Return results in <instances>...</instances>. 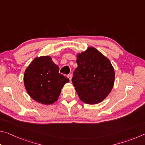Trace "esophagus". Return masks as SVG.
Here are the masks:
<instances>
[{"label":"esophagus","instance_id":"1","mask_svg":"<svg viewBox=\"0 0 145 145\" xmlns=\"http://www.w3.org/2000/svg\"><path fill=\"white\" fill-rule=\"evenodd\" d=\"M68 78H69V79H70V82L72 81V74H70V75H68Z\"/></svg>","mask_w":145,"mask_h":145}]
</instances>
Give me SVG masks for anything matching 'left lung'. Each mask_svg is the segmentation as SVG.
I'll list each match as a JSON object with an SVG mask.
<instances>
[{
	"label": "left lung",
	"mask_w": 145,
	"mask_h": 145,
	"mask_svg": "<svg viewBox=\"0 0 145 145\" xmlns=\"http://www.w3.org/2000/svg\"><path fill=\"white\" fill-rule=\"evenodd\" d=\"M72 82L80 100L97 104L106 98L113 88L115 72L111 61L93 46L77 54Z\"/></svg>",
	"instance_id": "left-lung-1"
}]
</instances>
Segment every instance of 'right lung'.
I'll return each mask as SVG.
<instances>
[{
    "label": "right lung",
    "mask_w": 145,
    "mask_h": 145,
    "mask_svg": "<svg viewBox=\"0 0 145 145\" xmlns=\"http://www.w3.org/2000/svg\"><path fill=\"white\" fill-rule=\"evenodd\" d=\"M59 68L49 56L36 57L26 68L24 83L27 92L36 102L44 105L54 104L61 89L69 79L59 73Z\"/></svg>",
    "instance_id": "1"
}]
</instances>
